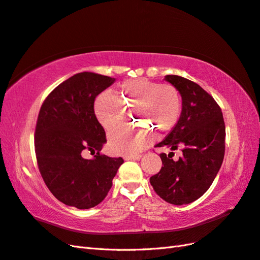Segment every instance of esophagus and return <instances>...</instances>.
<instances>
[{
	"label": "esophagus",
	"instance_id": "34e87169",
	"mask_svg": "<svg viewBox=\"0 0 260 260\" xmlns=\"http://www.w3.org/2000/svg\"><path fill=\"white\" fill-rule=\"evenodd\" d=\"M142 158V155H135V156H125V160H138Z\"/></svg>",
	"mask_w": 260,
	"mask_h": 260
}]
</instances>
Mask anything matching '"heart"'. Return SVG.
I'll return each mask as SVG.
<instances>
[{
    "label": "heart",
    "mask_w": 260,
    "mask_h": 260,
    "mask_svg": "<svg viewBox=\"0 0 260 260\" xmlns=\"http://www.w3.org/2000/svg\"><path fill=\"white\" fill-rule=\"evenodd\" d=\"M182 111L183 99L176 87L147 78L125 81L119 85L117 95L104 90L94 102L96 118L107 132L119 127L127 112H132L135 120L157 135H164L177 125ZM150 130L125 127L114 131L110 134V148L118 155H138L153 141L154 134Z\"/></svg>",
    "instance_id": "b5f03b06"
}]
</instances>
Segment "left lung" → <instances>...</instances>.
<instances>
[{
	"label": "left lung",
	"mask_w": 260,
	"mask_h": 260,
	"mask_svg": "<svg viewBox=\"0 0 260 260\" xmlns=\"http://www.w3.org/2000/svg\"><path fill=\"white\" fill-rule=\"evenodd\" d=\"M165 81L176 87L183 99L177 125L164 141L156 145L182 148L178 160L173 152L161 153L162 166L149 182L160 198L174 205L192 203L213 184L225 155V122L219 105L198 84L178 75Z\"/></svg>",
	"instance_id": "8db88e82"
}]
</instances>
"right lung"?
<instances>
[{"label":"right lung","mask_w":260,"mask_h":260,"mask_svg":"<svg viewBox=\"0 0 260 260\" xmlns=\"http://www.w3.org/2000/svg\"><path fill=\"white\" fill-rule=\"evenodd\" d=\"M115 78L83 72L59 84L41 106L35 127L40 173L59 202L78 209L99 205L113 185L122 157L101 154L106 135L94 113L96 96ZM96 151L92 160L84 150Z\"/></svg>","instance_id":"add662e5"}]
</instances>
